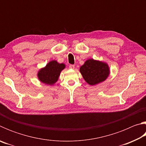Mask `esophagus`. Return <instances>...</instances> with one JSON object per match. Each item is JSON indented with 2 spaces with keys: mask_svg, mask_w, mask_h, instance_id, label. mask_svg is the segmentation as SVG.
<instances>
[{
  "mask_svg": "<svg viewBox=\"0 0 146 146\" xmlns=\"http://www.w3.org/2000/svg\"><path fill=\"white\" fill-rule=\"evenodd\" d=\"M69 68H70V69H75V65H70V66H69Z\"/></svg>",
  "mask_w": 146,
  "mask_h": 146,
  "instance_id": "esophagus-1",
  "label": "esophagus"
}]
</instances>
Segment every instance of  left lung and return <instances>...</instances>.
Returning <instances> with one entry per match:
<instances>
[{
	"label": "left lung",
	"mask_w": 146,
	"mask_h": 146,
	"mask_svg": "<svg viewBox=\"0 0 146 146\" xmlns=\"http://www.w3.org/2000/svg\"><path fill=\"white\" fill-rule=\"evenodd\" d=\"M80 72L88 84L95 86L105 81L110 70L107 63L91 58L80 66Z\"/></svg>",
	"instance_id": "obj_1"
}]
</instances>
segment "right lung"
<instances>
[{
  "label": "right lung",
  "mask_w": 146,
  "mask_h": 146,
  "mask_svg": "<svg viewBox=\"0 0 146 146\" xmlns=\"http://www.w3.org/2000/svg\"><path fill=\"white\" fill-rule=\"evenodd\" d=\"M66 68L65 64L58 63L56 60H51L44 68L38 71V80L47 85H53L58 80L61 71Z\"/></svg>",
  "instance_id": "add662e5"
}]
</instances>
